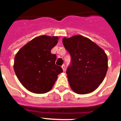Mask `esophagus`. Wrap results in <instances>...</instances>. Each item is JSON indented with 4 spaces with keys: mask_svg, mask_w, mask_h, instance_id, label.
<instances>
[{
    "mask_svg": "<svg viewBox=\"0 0 121 121\" xmlns=\"http://www.w3.org/2000/svg\"><path fill=\"white\" fill-rule=\"evenodd\" d=\"M61 68H62L63 70L65 71V65H63L62 66H61Z\"/></svg>",
    "mask_w": 121,
    "mask_h": 121,
    "instance_id": "1",
    "label": "esophagus"
}]
</instances>
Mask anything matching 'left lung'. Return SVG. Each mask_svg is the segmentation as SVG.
Returning a JSON list of instances; mask_svg holds the SVG:
<instances>
[{
  "label": "left lung",
  "mask_w": 121,
  "mask_h": 121,
  "mask_svg": "<svg viewBox=\"0 0 121 121\" xmlns=\"http://www.w3.org/2000/svg\"><path fill=\"white\" fill-rule=\"evenodd\" d=\"M63 44L72 60V64L67 70L71 89L79 95L96 90L108 70V58L104 49L81 35L63 37Z\"/></svg>",
  "instance_id": "8db88e82"
}]
</instances>
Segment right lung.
<instances>
[{
  "mask_svg": "<svg viewBox=\"0 0 121 121\" xmlns=\"http://www.w3.org/2000/svg\"><path fill=\"white\" fill-rule=\"evenodd\" d=\"M57 36L40 35L33 39L16 53L14 70L17 79L32 93L43 94L52 89L63 72L55 64L56 54L51 51L58 43Z\"/></svg>",
  "mask_w": 121,
  "mask_h": 121,
  "instance_id": "right-lung-1",
  "label": "right lung"
}]
</instances>
